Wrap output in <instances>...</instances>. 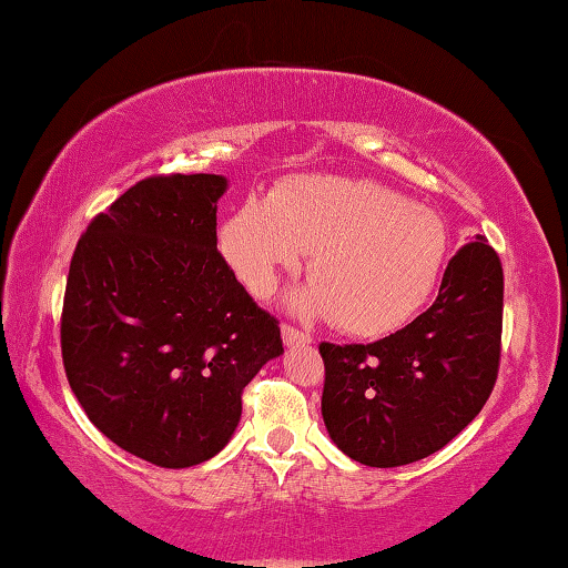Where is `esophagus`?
Wrapping results in <instances>:
<instances>
[{"mask_svg":"<svg viewBox=\"0 0 568 568\" xmlns=\"http://www.w3.org/2000/svg\"><path fill=\"white\" fill-rule=\"evenodd\" d=\"M282 339H284L286 347H294V345H312L310 334L294 329V327H290V324H284V327H282Z\"/></svg>","mask_w":568,"mask_h":568,"instance_id":"esophagus-1","label":"esophagus"}]
</instances>
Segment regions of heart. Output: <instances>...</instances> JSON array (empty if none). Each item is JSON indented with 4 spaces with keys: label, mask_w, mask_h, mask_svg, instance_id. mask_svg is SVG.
Wrapping results in <instances>:
<instances>
[{
    "label": "heart",
    "mask_w": 568,
    "mask_h": 568,
    "mask_svg": "<svg viewBox=\"0 0 568 568\" xmlns=\"http://www.w3.org/2000/svg\"><path fill=\"white\" fill-rule=\"evenodd\" d=\"M219 246L239 282L264 300L312 248V282L290 296L296 314L334 317L342 332L385 337L423 310L438 284L448 234L433 209L385 185L304 173L246 201L221 223Z\"/></svg>",
    "instance_id": "heart-1"
}]
</instances>
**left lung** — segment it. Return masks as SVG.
Returning a JSON list of instances; mask_svg holds the SVG:
<instances>
[{"label":"left lung","mask_w":568,"mask_h":568,"mask_svg":"<svg viewBox=\"0 0 568 568\" xmlns=\"http://www.w3.org/2000/svg\"><path fill=\"white\" fill-rule=\"evenodd\" d=\"M504 268L483 236L443 274L438 300L372 345L322 342V417L337 448L372 468H397L445 448L496 385Z\"/></svg>","instance_id":"obj_1"}]
</instances>
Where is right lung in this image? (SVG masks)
I'll return each mask as SVG.
<instances>
[{
	"instance_id": "add662e5",
	"label": "right lung",
	"mask_w": 568,
	"mask_h": 568,
	"mask_svg": "<svg viewBox=\"0 0 568 568\" xmlns=\"http://www.w3.org/2000/svg\"><path fill=\"white\" fill-rule=\"evenodd\" d=\"M226 175H155L92 219L72 254L62 362L92 425L161 468L226 448L241 393L284 355L216 248Z\"/></svg>"
}]
</instances>
